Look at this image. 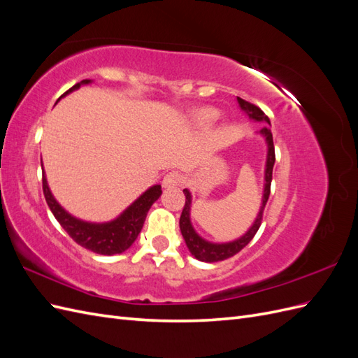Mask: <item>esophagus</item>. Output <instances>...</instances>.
<instances>
[{"label": "esophagus", "mask_w": 358, "mask_h": 358, "mask_svg": "<svg viewBox=\"0 0 358 358\" xmlns=\"http://www.w3.org/2000/svg\"><path fill=\"white\" fill-rule=\"evenodd\" d=\"M182 183V176L178 171H169L167 175L162 179V187L164 188H175L179 187Z\"/></svg>", "instance_id": "1"}]
</instances>
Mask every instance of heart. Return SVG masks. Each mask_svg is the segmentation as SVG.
I'll list each match as a JSON object with an SVG mask.
<instances>
[{"instance_id":"heart-1","label":"heart","mask_w":358,"mask_h":358,"mask_svg":"<svg viewBox=\"0 0 358 358\" xmlns=\"http://www.w3.org/2000/svg\"><path fill=\"white\" fill-rule=\"evenodd\" d=\"M218 116H220V113L216 112V110H213V109L201 110V112L196 116V124H197V127H200V128H206V127L212 125V124L216 121V119H218Z\"/></svg>"}]
</instances>
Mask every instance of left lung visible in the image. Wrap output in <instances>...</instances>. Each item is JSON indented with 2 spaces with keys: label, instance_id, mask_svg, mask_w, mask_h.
Segmentation results:
<instances>
[{
  "label": "left lung",
  "instance_id": "8db88e82",
  "mask_svg": "<svg viewBox=\"0 0 358 358\" xmlns=\"http://www.w3.org/2000/svg\"><path fill=\"white\" fill-rule=\"evenodd\" d=\"M237 103H239L241 109L249 116V119L257 122H266L270 125L268 117L264 115V112L259 109V107L248 103L242 99L237 96ZM259 136H263L264 142L267 145V158H266V169H264V191H263V199H262V206H259V210L257 213V218L252 222V225L249 227V230L241 236L239 239L231 241V242H225V243H215L203 239V237L194 230V227L191 224V203L192 197L189 189H183V194H185V206H183V210L179 220V227H180V233L185 239V243L189 249L191 255L196 257L200 262L204 263H215V262H222V259L230 258L236 255L239 251L252 241V237L258 231L259 225H262L263 220V212L266 208V203L270 196V183H272V173H273V166H275V146H273V137L272 131H270L268 127H264L258 131Z\"/></svg>",
  "mask_w": 358,
  "mask_h": 358
}]
</instances>
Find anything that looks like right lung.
<instances>
[{"label": "right lung", "instance_id": "1", "mask_svg": "<svg viewBox=\"0 0 358 358\" xmlns=\"http://www.w3.org/2000/svg\"><path fill=\"white\" fill-rule=\"evenodd\" d=\"M91 82L92 80L90 79H85L76 83L62 96L79 90L82 85H88ZM43 194H45L46 203L53 216H55L62 229L69 233V236L76 243L90 249V251L95 254L115 255L122 254L136 242L138 233L143 229L148 210L159 199L162 191L161 185L150 187L137 200L129 204L117 218L109 222H88L76 218V216L69 213L57 201V199L53 197V194L48 185L45 171H43Z\"/></svg>", "mask_w": 358, "mask_h": 358}]
</instances>
